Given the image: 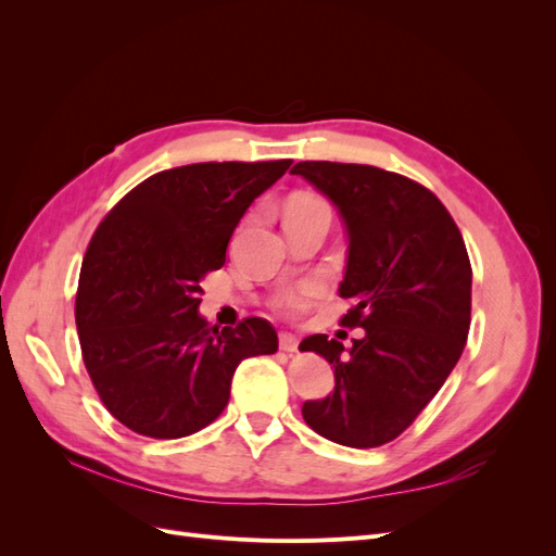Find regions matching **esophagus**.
Returning <instances> with one entry per match:
<instances>
[{"label": "esophagus", "mask_w": 556, "mask_h": 556, "mask_svg": "<svg viewBox=\"0 0 556 556\" xmlns=\"http://www.w3.org/2000/svg\"><path fill=\"white\" fill-rule=\"evenodd\" d=\"M278 341H280V350H282V352H296V350H299L296 336H292V333H288V331H282Z\"/></svg>", "instance_id": "obj_1"}]
</instances>
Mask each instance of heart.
<instances>
[{
    "mask_svg": "<svg viewBox=\"0 0 556 556\" xmlns=\"http://www.w3.org/2000/svg\"><path fill=\"white\" fill-rule=\"evenodd\" d=\"M311 211H327L329 213V208H327V204H325L323 199H317V197H299V199H294L292 204H290L288 215L290 213H311ZM319 294H323V285L315 282V280H308V282H301V285H296V288L280 294L278 301H276V306L282 313H288V315H299V313H304Z\"/></svg>",
    "mask_w": 556,
    "mask_h": 556,
    "instance_id": "heart-1",
    "label": "heart"
}]
</instances>
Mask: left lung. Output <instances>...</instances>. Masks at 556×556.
I'll return each mask as SVG.
<instances>
[{"instance_id":"left-lung-1","label":"left lung","mask_w":556,"mask_h":556,"mask_svg":"<svg viewBox=\"0 0 556 556\" xmlns=\"http://www.w3.org/2000/svg\"><path fill=\"white\" fill-rule=\"evenodd\" d=\"M339 211L348 264L339 288L352 306L341 319L362 327L343 348L313 333V350L333 368V392L306 401V425L345 447H378L413 425L457 366L470 327L468 252L459 227L422 185L368 164L299 162Z\"/></svg>"}]
</instances>
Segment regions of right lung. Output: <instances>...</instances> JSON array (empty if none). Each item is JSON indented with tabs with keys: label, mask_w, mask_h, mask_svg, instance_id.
Instances as JSON below:
<instances>
[{
	"label": "right lung",
	"mask_w": 556,
	"mask_h": 556,
	"mask_svg": "<svg viewBox=\"0 0 556 556\" xmlns=\"http://www.w3.org/2000/svg\"><path fill=\"white\" fill-rule=\"evenodd\" d=\"M290 164L176 166L137 185L97 227L80 266L76 329L99 399L127 429L182 439L208 427L237 366L278 350L264 317L220 329L199 313V296L243 213Z\"/></svg>",
	"instance_id": "right-lung-1"
}]
</instances>
